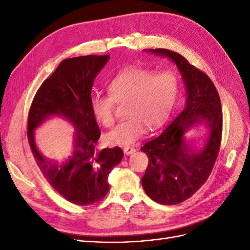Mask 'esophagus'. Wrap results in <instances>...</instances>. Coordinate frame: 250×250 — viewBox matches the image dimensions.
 I'll use <instances>...</instances> for the list:
<instances>
[{
    "instance_id": "obj_1",
    "label": "esophagus",
    "mask_w": 250,
    "mask_h": 250,
    "mask_svg": "<svg viewBox=\"0 0 250 250\" xmlns=\"http://www.w3.org/2000/svg\"><path fill=\"white\" fill-rule=\"evenodd\" d=\"M123 151H124V153H125L126 155H130V154H132V153L135 152V148L127 146V147H124V148H123Z\"/></svg>"
}]
</instances>
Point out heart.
<instances>
[{"label":"heart","instance_id":"1","mask_svg":"<svg viewBox=\"0 0 250 250\" xmlns=\"http://www.w3.org/2000/svg\"><path fill=\"white\" fill-rule=\"evenodd\" d=\"M109 95L95 92L89 105L95 118L105 127L116 124V107L125 104V122L106 137L113 145L128 146L145 132L162 127L172 111L178 93L177 75L172 71L153 72L130 67L119 73L108 84Z\"/></svg>","mask_w":250,"mask_h":250}]
</instances>
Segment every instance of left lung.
I'll return each instance as SVG.
<instances>
[{"mask_svg":"<svg viewBox=\"0 0 250 250\" xmlns=\"http://www.w3.org/2000/svg\"><path fill=\"white\" fill-rule=\"evenodd\" d=\"M172 59L181 73L187 88V104L178 117L141 150L149 158L142 178L144 190L157 203L173 206L193 196L208 180L220 150L222 108L213 81L176 52L147 50ZM203 122L209 127L208 140L201 147L192 146L184 131Z\"/></svg>","mask_w":250,"mask_h":250,"instance_id":"1","label":"left lung"}]
</instances>
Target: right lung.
Instances as JSON below:
<instances>
[{"instance_id": "obj_1", "label": "right lung", "mask_w": 250, "mask_h": 250, "mask_svg": "<svg viewBox=\"0 0 250 250\" xmlns=\"http://www.w3.org/2000/svg\"><path fill=\"white\" fill-rule=\"evenodd\" d=\"M109 55H87L64 59L37 90L28 115L27 137L43 177L64 199L89 206L106 196L110 171L122 161L120 147L95 149L101 131L90 109L95 77ZM50 115H62L75 126L72 152L60 161L42 157L34 142V129Z\"/></svg>"}]
</instances>
